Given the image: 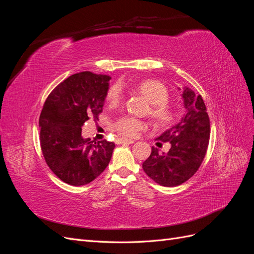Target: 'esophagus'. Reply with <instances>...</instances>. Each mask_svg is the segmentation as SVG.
<instances>
[{"mask_svg":"<svg viewBox=\"0 0 254 254\" xmlns=\"http://www.w3.org/2000/svg\"><path fill=\"white\" fill-rule=\"evenodd\" d=\"M134 141L133 140H128V139H118V143L120 144H132Z\"/></svg>","mask_w":254,"mask_h":254,"instance_id":"esophagus-1","label":"esophagus"}]
</instances>
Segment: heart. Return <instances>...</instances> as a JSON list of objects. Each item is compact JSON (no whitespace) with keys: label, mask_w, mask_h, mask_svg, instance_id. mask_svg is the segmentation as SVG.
<instances>
[{"label":"heart","mask_w":254,"mask_h":254,"mask_svg":"<svg viewBox=\"0 0 254 254\" xmlns=\"http://www.w3.org/2000/svg\"><path fill=\"white\" fill-rule=\"evenodd\" d=\"M135 90L150 103L149 117L158 126H167L176 119V111L167 104L170 92L163 82L156 79H146L137 82ZM123 98L122 89L119 84H113L107 93L106 99L109 105L117 106ZM146 128V124L134 118L125 117L114 124V129L124 137H134L141 130Z\"/></svg>","instance_id":"obj_1"}]
</instances>
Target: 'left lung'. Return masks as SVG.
Wrapping results in <instances>:
<instances>
[{"instance_id":"obj_1","label":"left lung","mask_w":254,"mask_h":254,"mask_svg":"<svg viewBox=\"0 0 254 254\" xmlns=\"http://www.w3.org/2000/svg\"><path fill=\"white\" fill-rule=\"evenodd\" d=\"M182 98L187 113L178 124L157 137L161 142H170V150L160 153L152 147L143 163L146 175L167 188L180 186L194 176L202 163L210 140V119L201 95L184 87Z\"/></svg>"}]
</instances>
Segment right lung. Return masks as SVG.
<instances>
[{
    "label": "right lung",
    "instance_id": "1",
    "mask_svg": "<svg viewBox=\"0 0 254 254\" xmlns=\"http://www.w3.org/2000/svg\"><path fill=\"white\" fill-rule=\"evenodd\" d=\"M108 75L81 72L54 89L39 119L40 145L45 162L60 180L74 187L93 181L108 166L115 147L106 140L83 139L81 127L98 120L108 93Z\"/></svg>",
    "mask_w": 254,
    "mask_h": 254
}]
</instances>
